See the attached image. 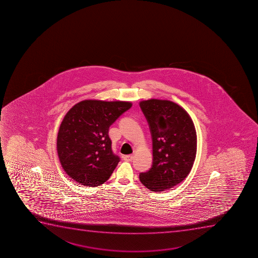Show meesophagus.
Returning <instances> with one entry per match:
<instances>
[{
  "label": "esophagus",
  "mask_w": 258,
  "mask_h": 258,
  "mask_svg": "<svg viewBox=\"0 0 258 258\" xmlns=\"http://www.w3.org/2000/svg\"><path fill=\"white\" fill-rule=\"evenodd\" d=\"M122 158L124 161H131L134 159V156L133 155H127V156H122Z\"/></svg>",
  "instance_id": "esophagus-1"
}]
</instances>
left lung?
<instances>
[{
	"label": "left lung",
	"instance_id": "obj_1",
	"mask_svg": "<svg viewBox=\"0 0 258 258\" xmlns=\"http://www.w3.org/2000/svg\"><path fill=\"white\" fill-rule=\"evenodd\" d=\"M151 131L153 145L151 168L140 173L141 183L152 191H164L186 178L197 153V134L191 117L168 100L140 102Z\"/></svg>",
	"mask_w": 258,
	"mask_h": 258
}]
</instances>
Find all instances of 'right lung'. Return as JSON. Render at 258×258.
Returning <instances> with one entry per match:
<instances>
[{
	"label": "right lung",
	"instance_id": "add662e5",
	"mask_svg": "<svg viewBox=\"0 0 258 258\" xmlns=\"http://www.w3.org/2000/svg\"><path fill=\"white\" fill-rule=\"evenodd\" d=\"M131 102L84 100L68 111L57 136V152L67 175L86 186L107 181L120 158L112 151L109 127Z\"/></svg>",
	"mask_w": 258,
	"mask_h": 258
}]
</instances>
